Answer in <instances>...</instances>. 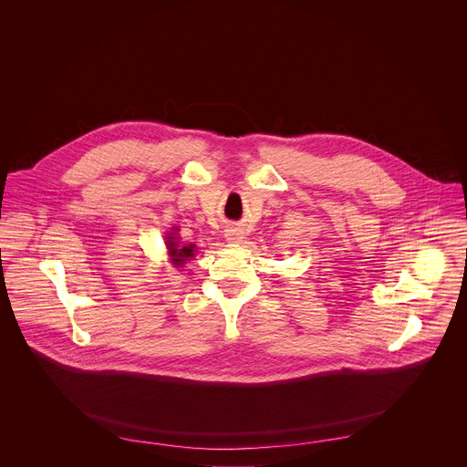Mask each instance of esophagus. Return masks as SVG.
Segmentation results:
<instances>
[{
	"label": "esophagus",
	"instance_id": "obj_1",
	"mask_svg": "<svg viewBox=\"0 0 467 467\" xmlns=\"http://www.w3.org/2000/svg\"><path fill=\"white\" fill-rule=\"evenodd\" d=\"M224 237H226L228 243H241L244 239V234L239 228H230V230H226Z\"/></svg>",
	"mask_w": 467,
	"mask_h": 467
}]
</instances>
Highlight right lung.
Returning <instances> with one entry per match:
<instances>
[{
    "label": "right lung",
    "instance_id": "1",
    "mask_svg": "<svg viewBox=\"0 0 467 467\" xmlns=\"http://www.w3.org/2000/svg\"><path fill=\"white\" fill-rule=\"evenodd\" d=\"M178 230V228H174ZM167 250H169V255H171V261L174 267H182L191 257H194V250H196V244H187V246H180L178 243V237L174 234H169L167 237Z\"/></svg>",
    "mask_w": 467,
    "mask_h": 467
}]
</instances>
